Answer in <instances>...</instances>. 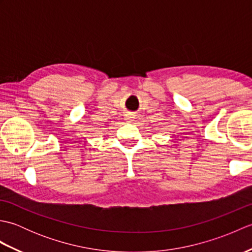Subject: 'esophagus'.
<instances>
[{"instance_id":"obj_1","label":"esophagus","mask_w":252,"mask_h":252,"mask_svg":"<svg viewBox=\"0 0 252 252\" xmlns=\"http://www.w3.org/2000/svg\"><path fill=\"white\" fill-rule=\"evenodd\" d=\"M133 119H134V116L133 115H126V120L129 121V122H131V121H133Z\"/></svg>"}]
</instances>
